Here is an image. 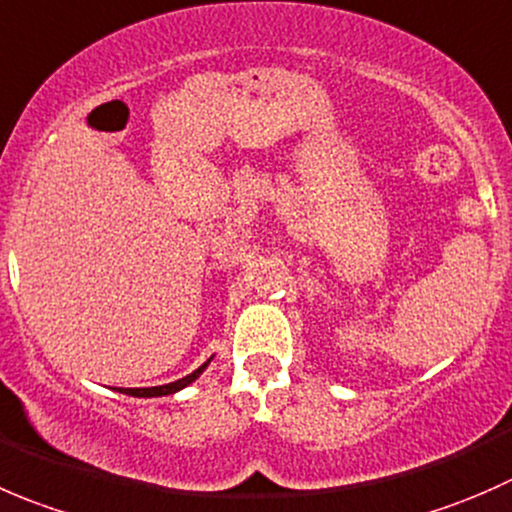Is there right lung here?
<instances>
[{"mask_svg": "<svg viewBox=\"0 0 512 512\" xmlns=\"http://www.w3.org/2000/svg\"><path fill=\"white\" fill-rule=\"evenodd\" d=\"M209 361H211V358H209ZM209 361H206L204 366H199V368H196L194 373H189V376L179 378V381H174V383H166V386H154V388H124V393H126V396H136V398H156V396H169V393H176V391H181V388H186V386H189V383H194L196 378H199V373L204 371L206 366H209Z\"/></svg>", "mask_w": 512, "mask_h": 512, "instance_id": "obj_1", "label": "right lung"}]
</instances>
